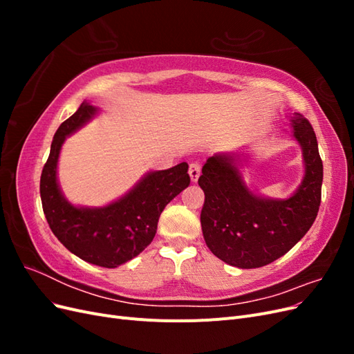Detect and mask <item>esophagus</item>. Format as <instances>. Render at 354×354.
Returning <instances> with one entry per match:
<instances>
[{"instance_id":"esophagus-1","label":"esophagus","mask_w":354,"mask_h":354,"mask_svg":"<svg viewBox=\"0 0 354 354\" xmlns=\"http://www.w3.org/2000/svg\"><path fill=\"white\" fill-rule=\"evenodd\" d=\"M189 176H190V180L194 181V183H196L201 176V165L198 162H192L189 165Z\"/></svg>"}]
</instances>
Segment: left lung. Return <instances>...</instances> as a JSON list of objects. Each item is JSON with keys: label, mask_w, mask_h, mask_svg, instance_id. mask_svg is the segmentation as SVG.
<instances>
[{"label": "left lung", "mask_w": 354, "mask_h": 354, "mask_svg": "<svg viewBox=\"0 0 354 354\" xmlns=\"http://www.w3.org/2000/svg\"><path fill=\"white\" fill-rule=\"evenodd\" d=\"M291 122L306 173L288 199L254 194L242 178L238 152L214 155L202 167L198 183L205 194L201 211L203 239L224 263L241 269L270 264L291 250L316 220L324 180L316 134L301 113H294Z\"/></svg>", "instance_id": "obj_1"}]
</instances>
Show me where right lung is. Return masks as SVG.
<instances>
[{
	"instance_id": "1",
	"label": "right lung",
	"mask_w": 354,
	"mask_h": 354,
	"mask_svg": "<svg viewBox=\"0 0 354 354\" xmlns=\"http://www.w3.org/2000/svg\"><path fill=\"white\" fill-rule=\"evenodd\" d=\"M99 112L82 102L78 111L62 122L53 138L42 168L39 194L51 232L81 260L115 269L140 254L155 238L158 220L167 203L190 185L189 165L147 173L125 196L100 208L75 207L57 183V160L68 136Z\"/></svg>"
}]
</instances>
